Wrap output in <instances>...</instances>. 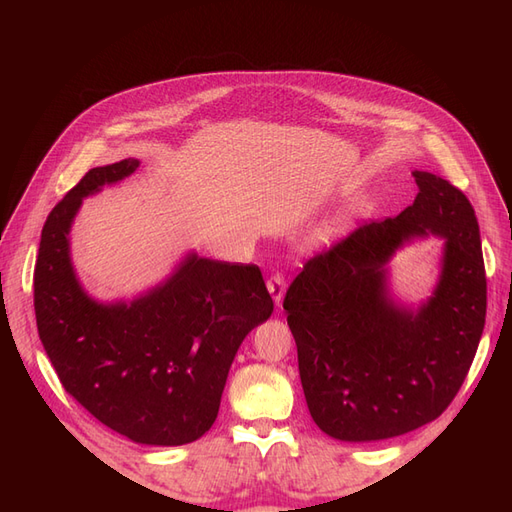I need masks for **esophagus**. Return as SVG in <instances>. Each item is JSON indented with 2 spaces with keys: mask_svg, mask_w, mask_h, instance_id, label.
Instances as JSON below:
<instances>
[{
  "mask_svg": "<svg viewBox=\"0 0 512 512\" xmlns=\"http://www.w3.org/2000/svg\"><path fill=\"white\" fill-rule=\"evenodd\" d=\"M267 288H269V292H271V297H273V301H275V305H280L282 303V299H284V292H286V280H284V275L277 271V273H273L269 280H267Z\"/></svg>",
  "mask_w": 512,
  "mask_h": 512,
  "instance_id": "34e87169",
  "label": "esophagus"
}]
</instances>
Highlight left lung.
<instances>
[{
    "label": "left lung",
    "instance_id": "1",
    "mask_svg": "<svg viewBox=\"0 0 512 512\" xmlns=\"http://www.w3.org/2000/svg\"><path fill=\"white\" fill-rule=\"evenodd\" d=\"M397 218L363 224L309 258L286 290L309 414L337 440L369 442L423 427L451 406L485 329L487 277L474 207L427 170ZM447 239L434 297L397 308L383 265L426 230Z\"/></svg>",
    "mask_w": 512,
    "mask_h": 512
}]
</instances>
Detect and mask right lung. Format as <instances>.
I'll return each instance as SVG.
<instances>
[{"label": "right lung", "instance_id": "obj_1", "mask_svg": "<svg viewBox=\"0 0 512 512\" xmlns=\"http://www.w3.org/2000/svg\"><path fill=\"white\" fill-rule=\"evenodd\" d=\"M128 158L91 168L42 228L34 309L42 346L79 404L138 444L179 446L213 425L232 359L273 299L256 265L190 254L132 303L102 305L79 286L68 232L83 198L132 175Z\"/></svg>", "mask_w": 512, "mask_h": 512}]
</instances>
